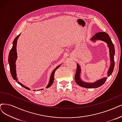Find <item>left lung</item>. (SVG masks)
Returning <instances> with one entry per match:
<instances>
[{
  "mask_svg": "<svg viewBox=\"0 0 122 122\" xmlns=\"http://www.w3.org/2000/svg\"><path fill=\"white\" fill-rule=\"evenodd\" d=\"M91 40L96 42V41H102L107 43V46L109 48L110 57V66L108 71V76H109L113 72L115 66V61H114V56H115V48L114 44L112 41L111 38L105 32H100L96 33V35L91 38ZM77 69L75 76V80L76 84L80 86L86 87V88H97L103 85L106 80L107 77H104L102 79L98 80L94 82H87L82 81L81 79L80 75L81 72V69L80 65L77 64Z\"/></svg>",
  "mask_w": 122,
  "mask_h": 122,
  "instance_id": "1",
  "label": "left lung"
}]
</instances>
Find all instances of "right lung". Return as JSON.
Segmentation results:
<instances>
[{"instance_id": "add662e5", "label": "right lung", "mask_w": 122, "mask_h": 122, "mask_svg": "<svg viewBox=\"0 0 122 122\" xmlns=\"http://www.w3.org/2000/svg\"><path fill=\"white\" fill-rule=\"evenodd\" d=\"M20 35H19L18 36H17L15 39H14L13 41V46L12 47V48L11 49L10 52H9V56H8V63L9 65V67H10V73L11 75L13 77V79H14V80H15L17 83L19 84L20 85H21L22 86H23V87H25L26 89L30 90V88H28V87L24 86L23 84H22L20 82H19L18 81V79L17 76V74H16V61L17 60V51H16V46H17V40L18 37L20 36ZM61 65H58V66H57L55 69L53 70L51 75L50 78V81H49V82L47 85V86H46V88H48V87H50L52 84H53V81H54V76H55V71H56V70L58 69L61 66ZM42 89H41V90H38L37 91H40V90H42ZM33 91H36V90H33Z\"/></svg>"}]
</instances>
